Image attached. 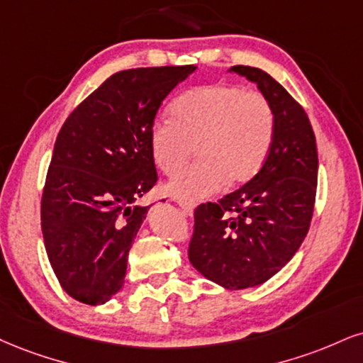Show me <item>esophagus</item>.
<instances>
[{"mask_svg": "<svg viewBox=\"0 0 363 363\" xmlns=\"http://www.w3.org/2000/svg\"><path fill=\"white\" fill-rule=\"evenodd\" d=\"M177 204L181 206V209L186 213V215H193V211H194L193 203H187V201H177Z\"/></svg>", "mask_w": 363, "mask_h": 363, "instance_id": "1", "label": "esophagus"}]
</instances>
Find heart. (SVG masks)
<instances>
[{"label": "heart", "instance_id": "1", "mask_svg": "<svg viewBox=\"0 0 363 363\" xmlns=\"http://www.w3.org/2000/svg\"><path fill=\"white\" fill-rule=\"evenodd\" d=\"M274 138V111L264 94L235 84H208L170 104V120H157L148 143L157 167L174 176L196 147L199 162L174 177L165 191L194 203L259 172Z\"/></svg>", "mask_w": 363, "mask_h": 363}]
</instances>
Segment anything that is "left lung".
Returning <instances> with one entry per match:
<instances>
[{"instance_id": "left-lung-1", "label": "left lung", "mask_w": 363, "mask_h": 363, "mask_svg": "<svg viewBox=\"0 0 363 363\" xmlns=\"http://www.w3.org/2000/svg\"><path fill=\"white\" fill-rule=\"evenodd\" d=\"M274 111V138L259 172L218 203L199 204L189 262L230 291L276 276L299 250L311 225L318 182L316 138L303 106L262 69L235 65Z\"/></svg>"}]
</instances>
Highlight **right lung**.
<instances>
[{
  "instance_id": "obj_1",
  "label": "right lung",
  "mask_w": 363,
  "mask_h": 363,
  "mask_svg": "<svg viewBox=\"0 0 363 363\" xmlns=\"http://www.w3.org/2000/svg\"><path fill=\"white\" fill-rule=\"evenodd\" d=\"M196 65L113 74L57 135L42 194V233L62 289L98 306L121 289L157 182L148 135L160 104Z\"/></svg>"
}]
</instances>
